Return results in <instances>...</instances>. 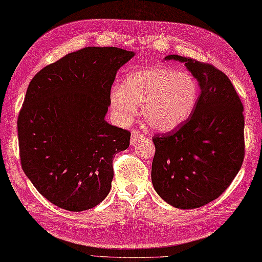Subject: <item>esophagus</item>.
I'll list each match as a JSON object with an SVG mask.
<instances>
[{
	"label": "esophagus",
	"mask_w": 262,
	"mask_h": 262,
	"mask_svg": "<svg viewBox=\"0 0 262 262\" xmlns=\"http://www.w3.org/2000/svg\"><path fill=\"white\" fill-rule=\"evenodd\" d=\"M144 139V134L140 133L138 130H133L132 132V139H130V145L132 146H136L140 140Z\"/></svg>",
	"instance_id": "esophagus-1"
}]
</instances>
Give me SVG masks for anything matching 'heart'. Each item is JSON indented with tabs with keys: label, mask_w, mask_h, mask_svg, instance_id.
<instances>
[{
	"label": "heart",
	"mask_w": 262,
	"mask_h": 262,
	"mask_svg": "<svg viewBox=\"0 0 262 262\" xmlns=\"http://www.w3.org/2000/svg\"><path fill=\"white\" fill-rule=\"evenodd\" d=\"M199 97V84L191 74L152 67L132 73L124 86H113L110 105L119 124L129 123L142 105L143 118L152 129L170 132L192 115Z\"/></svg>",
	"instance_id": "b5f03b06"
}]
</instances>
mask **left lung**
<instances>
[{"mask_svg": "<svg viewBox=\"0 0 262 262\" xmlns=\"http://www.w3.org/2000/svg\"><path fill=\"white\" fill-rule=\"evenodd\" d=\"M165 59L185 63L198 80L200 97L179 128L152 137L151 182L167 204L193 209L217 199L241 168L244 106L230 79L214 66L179 55Z\"/></svg>", "mask_w": 262, "mask_h": 262, "instance_id": "1", "label": "left lung"}]
</instances>
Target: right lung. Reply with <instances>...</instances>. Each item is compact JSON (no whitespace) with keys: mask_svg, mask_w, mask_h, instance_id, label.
Returning a JSON list of instances; mask_svg holds the SVG:
<instances>
[{"mask_svg":"<svg viewBox=\"0 0 262 262\" xmlns=\"http://www.w3.org/2000/svg\"><path fill=\"white\" fill-rule=\"evenodd\" d=\"M135 53L85 48L33 77L17 119L23 171L37 191L69 211L97 206L112 188L113 158L130 133L105 120L117 71Z\"/></svg>","mask_w":262,"mask_h":262,"instance_id":"obj_1","label":"right lung"}]
</instances>
